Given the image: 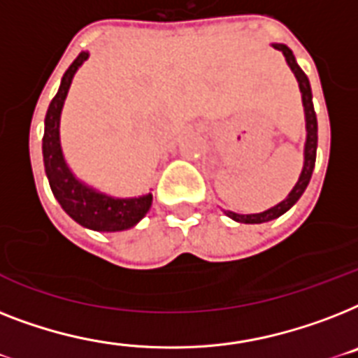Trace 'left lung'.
<instances>
[{
    "mask_svg": "<svg viewBox=\"0 0 358 358\" xmlns=\"http://www.w3.org/2000/svg\"><path fill=\"white\" fill-rule=\"evenodd\" d=\"M272 48L281 51L287 60V66L290 68V71L294 73L296 80H298V86H300L301 92V103H303V112H305V130H307V138H305V147H303V167H301L300 178L294 184V187L290 189V193L287 194V199L281 200L280 204H275L274 208H268L261 211V213H235V211H229V209H222L229 219H234L235 222H243V224H261V222H268V220H274L278 217H281L283 213H287L292 206L300 200V196L303 194V191L307 189L310 182V176H313V169H315L316 162V147H318V121H316L315 106H313V92H310V84L307 75L303 73V69L298 66L294 55L290 51L285 43H272Z\"/></svg>",
    "mask_w": 358,
    "mask_h": 358,
    "instance_id": "8db88e82",
    "label": "left lung"
}]
</instances>
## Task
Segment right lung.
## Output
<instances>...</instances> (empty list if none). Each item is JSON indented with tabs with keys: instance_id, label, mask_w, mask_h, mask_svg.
I'll use <instances>...</instances> for the list:
<instances>
[{
	"instance_id": "1",
	"label": "right lung",
	"mask_w": 358,
	"mask_h": 358,
	"mask_svg": "<svg viewBox=\"0 0 358 358\" xmlns=\"http://www.w3.org/2000/svg\"><path fill=\"white\" fill-rule=\"evenodd\" d=\"M88 51H83L75 58L60 80L57 95L49 104L43 121V167L55 199L75 222L94 231L112 234V231L130 229L138 224L152 206V193L129 196V199L106 194L77 178V174L69 169L68 162L64 158L62 143H60V115H62L64 101L68 97L75 73L88 60Z\"/></svg>"
}]
</instances>
